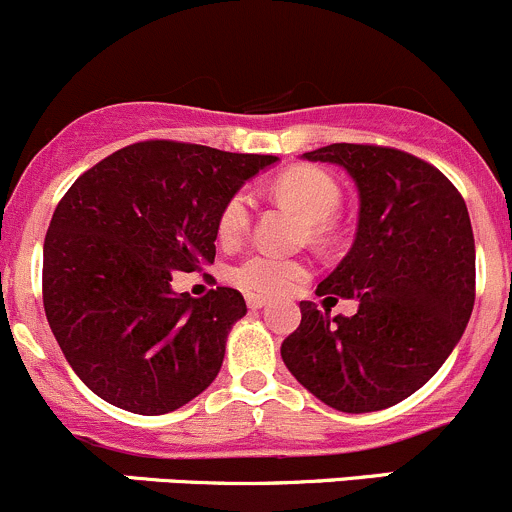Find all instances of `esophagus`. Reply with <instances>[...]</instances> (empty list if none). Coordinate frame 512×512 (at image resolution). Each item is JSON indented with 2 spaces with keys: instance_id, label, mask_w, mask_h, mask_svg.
Listing matches in <instances>:
<instances>
[{
  "instance_id": "34e87169",
  "label": "esophagus",
  "mask_w": 512,
  "mask_h": 512,
  "mask_svg": "<svg viewBox=\"0 0 512 512\" xmlns=\"http://www.w3.org/2000/svg\"><path fill=\"white\" fill-rule=\"evenodd\" d=\"M245 299H247V307L250 309H262L267 302H270V299L262 297V294H247Z\"/></svg>"
}]
</instances>
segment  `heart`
Masks as SVG:
<instances>
[{
  "label": "heart",
  "instance_id": "1",
  "mask_svg": "<svg viewBox=\"0 0 512 512\" xmlns=\"http://www.w3.org/2000/svg\"><path fill=\"white\" fill-rule=\"evenodd\" d=\"M275 195L294 205L312 223V235L329 232V218L339 210L342 193L339 185L324 170L297 165L275 180ZM252 223V198L245 190L225 200L218 215V237L225 245H235L247 235ZM307 262L292 257H277L272 252H255L230 270V280L242 289L260 294H282L307 277Z\"/></svg>",
  "mask_w": 512,
  "mask_h": 512
}]
</instances>
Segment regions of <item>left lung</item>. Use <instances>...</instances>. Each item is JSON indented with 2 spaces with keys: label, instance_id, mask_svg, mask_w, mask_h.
Instances as JSON below:
<instances>
[{
  "label": "left lung",
  "instance_id": "1",
  "mask_svg": "<svg viewBox=\"0 0 512 512\" xmlns=\"http://www.w3.org/2000/svg\"><path fill=\"white\" fill-rule=\"evenodd\" d=\"M302 158L337 163L359 190L352 250L299 302L302 322L282 342L294 379L347 414L399 404L421 389L461 339L476 302V242L456 185L399 148L332 143ZM360 299L354 318L326 302Z\"/></svg>",
  "mask_w": 512,
  "mask_h": 512
}]
</instances>
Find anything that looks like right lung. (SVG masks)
I'll return each mask as SVG.
<instances>
[{"label":"right lung","mask_w":512,"mask_h":512,"mask_svg":"<svg viewBox=\"0 0 512 512\" xmlns=\"http://www.w3.org/2000/svg\"><path fill=\"white\" fill-rule=\"evenodd\" d=\"M275 156L141 141L76 178L44 240L49 327L81 381L118 409L168 414L203 394L247 304L232 287L175 294L215 262L220 208Z\"/></svg>","instance_id":"obj_1"}]
</instances>
